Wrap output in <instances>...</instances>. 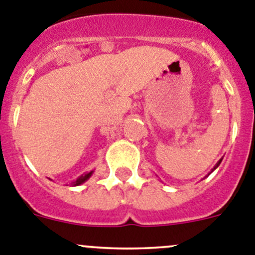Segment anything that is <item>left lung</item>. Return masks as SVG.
<instances>
[{
    "label": "left lung",
    "instance_id": "left-lung-1",
    "mask_svg": "<svg viewBox=\"0 0 255 255\" xmlns=\"http://www.w3.org/2000/svg\"><path fill=\"white\" fill-rule=\"evenodd\" d=\"M220 162H221V160H220V161H219V162H218V163H216V166H215V167H214V170H215V168H216V167H218V166H219V165H220Z\"/></svg>",
    "mask_w": 255,
    "mask_h": 255
}]
</instances>
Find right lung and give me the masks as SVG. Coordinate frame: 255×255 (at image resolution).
I'll use <instances>...</instances> for the list:
<instances>
[{
    "label": "right lung",
    "mask_w": 255,
    "mask_h": 255,
    "mask_svg": "<svg viewBox=\"0 0 255 255\" xmlns=\"http://www.w3.org/2000/svg\"><path fill=\"white\" fill-rule=\"evenodd\" d=\"M90 175H92V172H89V173H85V175L80 176V177L78 178L77 181H75V182H73V184L75 185V186H78V185L83 184V182H85V181H87V180H88V178L90 177Z\"/></svg>",
    "instance_id": "right-lung-1"
}]
</instances>
